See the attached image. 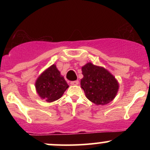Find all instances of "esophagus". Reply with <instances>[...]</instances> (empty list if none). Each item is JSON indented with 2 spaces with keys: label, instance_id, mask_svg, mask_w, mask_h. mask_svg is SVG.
Masks as SVG:
<instances>
[{
  "label": "esophagus",
  "instance_id": "34e87169",
  "mask_svg": "<svg viewBox=\"0 0 150 150\" xmlns=\"http://www.w3.org/2000/svg\"><path fill=\"white\" fill-rule=\"evenodd\" d=\"M78 84H79V81L78 80L72 81V82H70V85H77Z\"/></svg>",
  "mask_w": 150,
  "mask_h": 150
}]
</instances>
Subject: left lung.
<instances>
[{
  "mask_svg": "<svg viewBox=\"0 0 150 150\" xmlns=\"http://www.w3.org/2000/svg\"><path fill=\"white\" fill-rule=\"evenodd\" d=\"M82 73L80 85L89 101L96 105H105L114 99L119 83L108 70L89 62L82 67Z\"/></svg>",
  "mask_w": 150,
  "mask_h": 150,
  "instance_id": "1",
  "label": "left lung"
}]
</instances>
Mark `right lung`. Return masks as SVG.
I'll return each mask as SVG.
<instances>
[{
    "mask_svg": "<svg viewBox=\"0 0 150 150\" xmlns=\"http://www.w3.org/2000/svg\"><path fill=\"white\" fill-rule=\"evenodd\" d=\"M68 87L69 85L55 64L51 65L42 73L35 82V88L38 95L47 102L58 100Z\"/></svg>",
    "mask_w": 150,
    "mask_h": 150,
    "instance_id": "add662e5",
    "label": "right lung"
}]
</instances>
